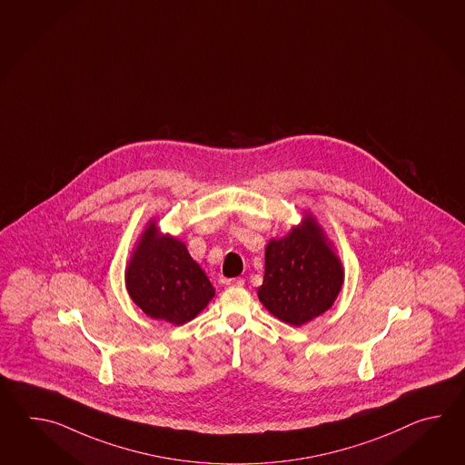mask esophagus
<instances>
[{"instance_id":"obj_1","label":"esophagus","mask_w":465,"mask_h":465,"mask_svg":"<svg viewBox=\"0 0 465 465\" xmlns=\"http://www.w3.org/2000/svg\"><path fill=\"white\" fill-rule=\"evenodd\" d=\"M224 284L229 287L244 286V279H241V277H232V279H226V281H224Z\"/></svg>"}]
</instances>
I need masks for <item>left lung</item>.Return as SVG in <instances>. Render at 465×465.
I'll use <instances>...</instances> for the list:
<instances>
[{"label": "left lung", "mask_w": 465, "mask_h": 465, "mask_svg": "<svg viewBox=\"0 0 465 465\" xmlns=\"http://www.w3.org/2000/svg\"><path fill=\"white\" fill-rule=\"evenodd\" d=\"M344 284V267L322 226L311 213L286 236L269 239L262 286L257 297L289 326L322 316Z\"/></svg>", "instance_id": "left-lung-1"}]
</instances>
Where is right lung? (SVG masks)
I'll list each match as a JSON object with an SVG mask.
<instances>
[{"label":"right lung","mask_w":465,"mask_h":465,"mask_svg":"<svg viewBox=\"0 0 465 465\" xmlns=\"http://www.w3.org/2000/svg\"><path fill=\"white\" fill-rule=\"evenodd\" d=\"M126 289L151 319L181 326L208 306L214 287L178 237L163 234L149 219L126 266Z\"/></svg>","instance_id":"1"}]
</instances>
